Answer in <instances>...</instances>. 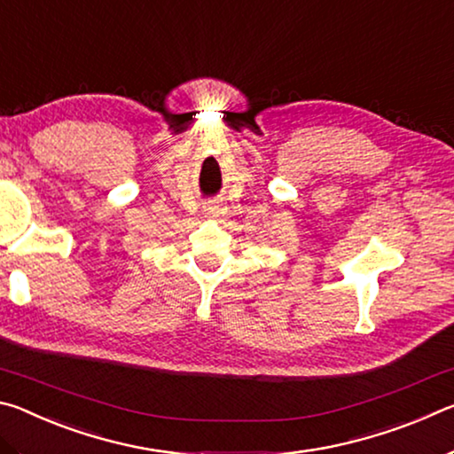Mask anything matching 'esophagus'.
Segmentation results:
<instances>
[{"mask_svg":"<svg viewBox=\"0 0 454 454\" xmlns=\"http://www.w3.org/2000/svg\"><path fill=\"white\" fill-rule=\"evenodd\" d=\"M204 216H206V218H216V216H218V206L212 204V202L206 204V206H204Z\"/></svg>","mask_w":454,"mask_h":454,"instance_id":"obj_1","label":"esophagus"}]
</instances>
